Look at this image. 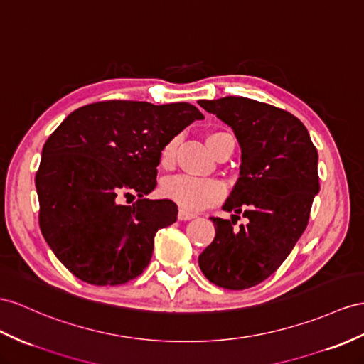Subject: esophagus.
Masks as SVG:
<instances>
[{
	"label": "esophagus",
	"instance_id": "34e87169",
	"mask_svg": "<svg viewBox=\"0 0 364 364\" xmlns=\"http://www.w3.org/2000/svg\"><path fill=\"white\" fill-rule=\"evenodd\" d=\"M197 215H195L193 212H189V210H184V209H180L178 210V220H181V221H188V220H192V218H195Z\"/></svg>",
	"mask_w": 364,
	"mask_h": 364
}]
</instances>
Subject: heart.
Listing matches in <instances>:
<instances>
[{"label":"heart","mask_w":364,"mask_h":364,"mask_svg":"<svg viewBox=\"0 0 364 364\" xmlns=\"http://www.w3.org/2000/svg\"><path fill=\"white\" fill-rule=\"evenodd\" d=\"M223 132L210 134L208 141ZM176 147H178V138H172L167 141L160 152V166L169 169L175 161ZM163 197L178 204L186 210H201L204 208L213 206L226 197L225 184L213 178H197L191 175H175L169 176L161 183Z\"/></svg>","instance_id":"heart-1"}]
</instances>
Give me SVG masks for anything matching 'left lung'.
<instances>
[{
  "mask_svg": "<svg viewBox=\"0 0 364 364\" xmlns=\"http://www.w3.org/2000/svg\"><path fill=\"white\" fill-rule=\"evenodd\" d=\"M198 105L230 126L241 147L240 178L223 206L235 215L210 217L215 238L198 264L210 283L241 291L271 277L304 232L320 191L318 154L304 124L283 109L245 97ZM240 213L248 225L238 230Z\"/></svg>",
  "mask_w": 364,
  "mask_h": 364,
  "instance_id": "obj_1",
  "label": "left lung"
}]
</instances>
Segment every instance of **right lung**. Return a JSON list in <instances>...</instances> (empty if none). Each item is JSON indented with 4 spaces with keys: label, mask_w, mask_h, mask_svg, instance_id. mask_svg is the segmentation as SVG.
I'll use <instances>...</instances> for the list:
<instances>
[{
    "label": "right lung",
    "mask_w": 364,
    "mask_h": 364,
    "mask_svg": "<svg viewBox=\"0 0 364 364\" xmlns=\"http://www.w3.org/2000/svg\"><path fill=\"white\" fill-rule=\"evenodd\" d=\"M201 112L189 102L155 106L112 100L82 106L46 141L35 176L40 228L77 278L117 286L147 267L158 229L175 223L171 200H149L163 146ZM136 194L132 207L120 203Z\"/></svg>",
    "instance_id": "1"
}]
</instances>
